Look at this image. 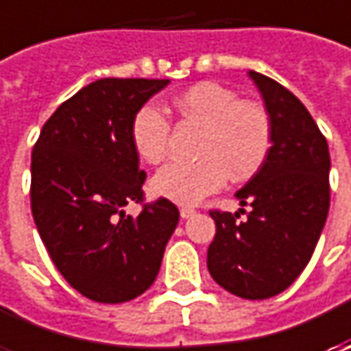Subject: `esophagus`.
Segmentation results:
<instances>
[{
  "label": "esophagus",
  "instance_id": "34e87169",
  "mask_svg": "<svg viewBox=\"0 0 351 351\" xmlns=\"http://www.w3.org/2000/svg\"><path fill=\"white\" fill-rule=\"evenodd\" d=\"M180 215H182V219H189V217L195 215V209H193V207H182V209H180Z\"/></svg>",
  "mask_w": 351,
  "mask_h": 351
}]
</instances>
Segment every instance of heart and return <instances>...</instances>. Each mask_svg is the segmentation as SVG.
Wrapping results in <instances>:
<instances>
[{"instance_id":"heart-1","label":"heart","mask_w":351,"mask_h":351,"mask_svg":"<svg viewBox=\"0 0 351 351\" xmlns=\"http://www.w3.org/2000/svg\"><path fill=\"white\" fill-rule=\"evenodd\" d=\"M182 123L201 128L191 164L173 162L152 180V191L180 205H195L219 191L226 180L254 178L274 146V121L258 101H246L234 89L217 82H201L173 97ZM171 125L154 103H144L130 121L134 152L148 164H160L169 148Z\"/></svg>"}]
</instances>
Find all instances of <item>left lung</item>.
<instances>
[{
	"label": "left lung",
	"instance_id": "left-lung-1",
	"mask_svg": "<svg viewBox=\"0 0 351 351\" xmlns=\"http://www.w3.org/2000/svg\"><path fill=\"white\" fill-rule=\"evenodd\" d=\"M274 121L263 168L236 199L238 213L210 209L217 234L207 250L213 279L236 297L269 299L301 276L330 207V152L315 119L289 89L250 70Z\"/></svg>",
	"mask_w": 351,
	"mask_h": 351
}]
</instances>
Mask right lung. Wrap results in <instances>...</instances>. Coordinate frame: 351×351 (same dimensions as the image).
<instances>
[{
  "label": "right lung",
  "instance_id": "1",
  "mask_svg": "<svg viewBox=\"0 0 351 351\" xmlns=\"http://www.w3.org/2000/svg\"><path fill=\"white\" fill-rule=\"evenodd\" d=\"M169 80L105 77L45 123L31 156V210L62 277L97 303H125L154 283L180 210L144 203V169L130 142L136 109ZM141 202L136 219L122 207Z\"/></svg>",
  "mask_w": 351,
  "mask_h": 351
}]
</instances>
